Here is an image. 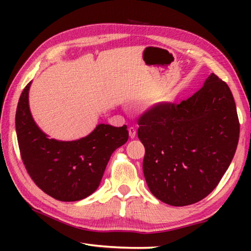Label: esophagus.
Masks as SVG:
<instances>
[{
  "instance_id": "34e87169",
  "label": "esophagus",
  "mask_w": 251,
  "mask_h": 251,
  "mask_svg": "<svg viewBox=\"0 0 251 251\" xmlns=\"http://www.w3.org/2000/svg\"><path fill=\"white\" fill-rule=\"evenodd\" d=\"M128 133H129V137L130 138H135L136 137V134H137V130H136V128H134V127H129Z\"/></svg>"
}]
</instances>
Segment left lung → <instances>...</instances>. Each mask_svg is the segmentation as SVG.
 <instances>
[{
    "label": "left lung",
    "instance_id": "obj_1",
    "mask_svg": "<svg viewBox=\"0 0 251 251\" xmlns=\"http://www.w3.org/2000/svg\"><path fill=\"white\" fill-rule=\"evenodd\" d=\"M138 125L147 186L171 206L192 205L208 196L230 165L239 139L231 91L214 73L180 104L152 106Z\"/></svg>",
    "mask_w": 251,
    "mask_h": 251
}]
</instances>
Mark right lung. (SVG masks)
<instances>
[{"instance_id": "1", "label": "right lung", "mask_w": 251, "mask_h": 251, "mask_svg": "<svg viewBox=\"0 0 251 251\" xmlns=\"http://www.w3.org/2000/svg\"><path fill=\"white\" fill-rule=\"evenodd\" d=\"M29 82L15 115L18 142L25 168L34 182L57 201H82L99 188L113 151L127 142V126L99 124L76 141L49 138L34 121L28 104Z\"/></svg>"}]
</instances>
